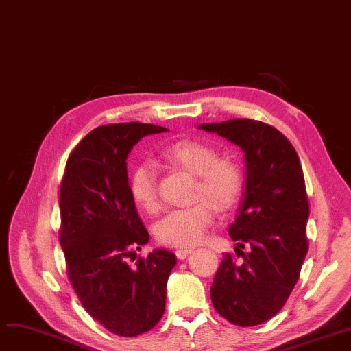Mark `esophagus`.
<instances>
[{
  "instance_id": "obj_1",
  "label": "esophagus",
  "mask_w": 351,
  "mask_h": 351,
  "mask_svg": "<svg viewBox=\"0 0 351 351\" xmlns=\"http://www.w3.org/2000/svg\"><path fill=\"white\" fill-rule=\"evenodd\" d=\"M192 247H180V249H178L176 250V257H178V259H186V256L188 254H191L192 253Z\"/></svg>"
}]
</instances>
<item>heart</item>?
Segmentation results:
<instances>
[{
  "mask_svg": "<svg viewBox=\"0 0 351 351\" xmlns=\"http://www.w3.org/2000/svg\"><path fill=\"white\" fill-rule=\"evenodd\" d=\"M162 158L197 176L196 197H208L219 210L232 208L243 189V172L234 160L217 158L213 146L182 139L162 151ZM129 191L136 205L147 212L159 206L156 171L154 165H138L129 178ZM215 216L209 200H199L186 208H176L162 216L155 226L158 241L171 246H193L204 241Z\"/></svg>",
  "mask_w": 351,
  "mask_h": 351,
  "instance_id": "b5f03b06",
  "label": "heart"
}]
</instances>
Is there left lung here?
Wrapping results in <instances>:
<instances>
[{
    "instance_id": "8db88e82",
    "label": "left lung",
    "mask_w": 351,
    "mask_h": 351,
    "mask_svg": "<svg viewBox=\"0 0 351 351\" xmlns=\"http://www.w3.org/2000/svg\"><path fill=\"white\" fill-rule=\"evenodd\" d=\"M197 128L241 146L246 163L243 197L229 228L239 261L223 254L210 287L212 303L236 326L261 324L285 306L308 249L302 163L290 141L265 122L239 118Z\"/></svg>"
}]
</instances>
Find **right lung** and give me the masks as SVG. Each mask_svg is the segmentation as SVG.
I'll list each match as a JSON object with an SVG mask.
<instances>
[{"label": "right lung", "instance_id": "1", "mask_svg": "<svg viewBox=\"0 0 351 351\" xmlns=\"http://www.w3.org/2000/svg\"><path fill=\"white\" fill-rule=\"evenodd\" d=\"M166 131L141 122L98 126L71 152L61 182L60 243L68 279L89 315L122 337L158 324L176 265L169 250L136 257L149 233L136 212L126 171L132 147L146 135Z\"/></svg>", "mask_w": 351, "mask_h": 351}]
</instances>
